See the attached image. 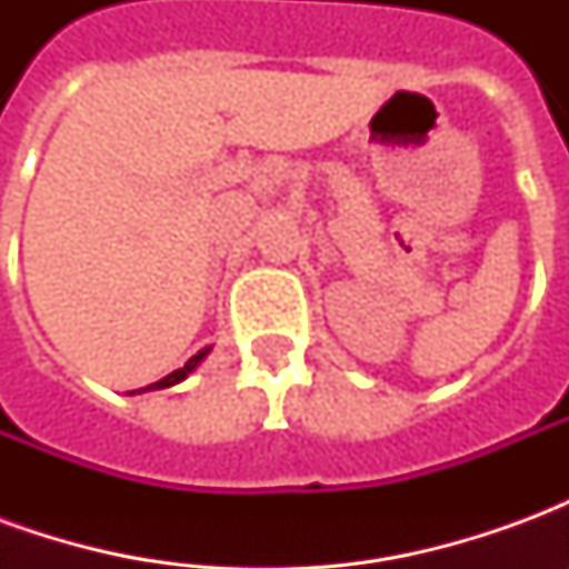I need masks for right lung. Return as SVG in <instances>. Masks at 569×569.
<instances>
[{
	"label": "right lung",
	"instance_id": "right-lung-1",
	"mask_svg": "<svg viewBox=\"0 0 569 569\" xmlns=\"http://www.w3.org/2000/svg\"><path fill=\"white\" fill-rule=\"evenodd\" d=\"M207 353H210V347H207V350H200V353H194V357L188 359L186 366H182V369H176L173 375H167V378H161V381L158 383H151V387H154V390H163V387H173V383H179V381H186L188 375H191V371L198 369V362L203 357H207ZM151 387H146V390H151Z\"/></svg>",
	"mask_w": 569,
	"mask_h": 569
}]
</instances>
